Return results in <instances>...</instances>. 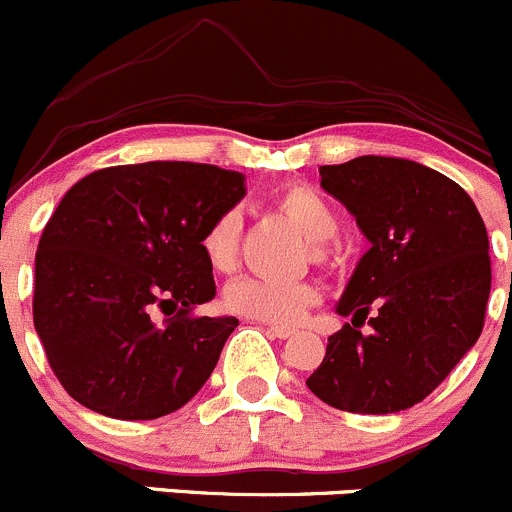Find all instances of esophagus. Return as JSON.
<instances>
[{
	"mask_svg": "<svg viewBox=\"0 0 512 512\" xmlns=\"http://www.w3.org/2000/svg\"><path fill=\"white\" fill-rule=\"evenodd\" d=\"M268 331H271V336H276V338H291L293 333H296L293 328H286V326H271Z\"/></svg>",
	"mask_w": 512,
	"mask_h": 512,
	"instance_id": "obj_1",
	"label": "esophagus"
}]
</instances>
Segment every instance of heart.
I'll use <instances>...</instances> for the list:
<instances>
[{"label":"heart","instance_id":"1","mask_svg":"<svg viewBox=\"0 0 512 512\" xmlns=\"http://www.w3.org/2000/svg\"><path fill=\"white\" fill-rule=\"evenodd\" d=\"M276 204L306 234L316 256H321V246H326L338 229L331 201L311 186L293 184L278 194ZM239 236L241 214L236 209L224 211L211 221L209 229L204 231V239H201V249H204L211 268H216V271L234 268ZM316 298L318 293L311 283L273 281V278L261 276L236 278L224 293V301L231 311L244 318H254V321L273 323V326H291V323L301 321L306 308L316 303Z\"/></svg>","mask_w":512,"mask_h":512}]
</instances>
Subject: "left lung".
<instances>
[{
    "label": "left lung",
    "mask_w": 512,
    "mask_h": 512,
    "mask_svg": "<svg viewBox=\"0 0 512 512\" xmlns=\"http://www.w3.org/2000/svg\"><path fill=\"white\" fill-rule=\"evenodd\" d=\"M321 186L353 214L361 256L306 386L348 413H398L421 403L483 331L490 296L488 231L448 176L398 156L321 166ZM366 320L372 326L360 333Z\"/></svg>",
    "instance_id": "obj_1"
}]
</instances>
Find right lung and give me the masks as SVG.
<instances>
[{"instance_id":"obj_1","label":"right lung","mask_w":512,"mask_h":512,"mask_svg":"<svg viewBox=\"0 0 512 512\" xmlns=\"http://www.w3.org/2000/svg\"><path fill=\"white\" fill-rule=\"evenodd\" d=\"M244 196V174L189 161L109 166L64 194L34 261V328L74 401L154 421L201 391L239 326L189 316L216 296L201 239Z\"/></svg>"}]
</instances>
